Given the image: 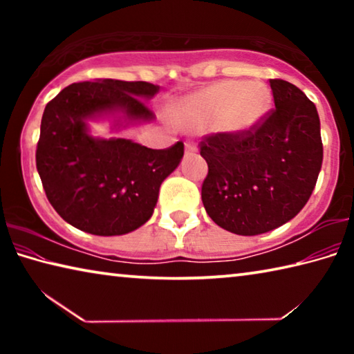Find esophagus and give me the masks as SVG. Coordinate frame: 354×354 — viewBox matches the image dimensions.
I'll return each instance as SVG.
<instances>
[{
    "label": "esophagus",
    "mask_w": 354,
    "mask_h": 354,
    "mask_svg": "<svg viewBox=\"0 0 354 354\" xmlns=\"http://www.w3.org/2000/svg\"><path fill=\"white\" fill-rule=\"evenodd\" d=\"M184 147H185V153H195L196 151V145H195L194 142H190V140L185 142Z\"/></svg>",
    "instance_id": "obj_1"
}]
</instances>
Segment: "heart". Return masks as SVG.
I'll use <instances>...</instances> for the list:
<instances>
[{"label":"heart","mask_w":354,"mask_h":354,"mask_svg":"<svg viewBox=\"0 0 354 354\" xmlns=\"http://www.w3.org/2000/svg\"><path fill=\"white\" fill-rule=\"evenodd\" d=\"M185 107L195 117L217 118L220 128L227 133H242L263 117L268 92L259 84L220 81L192 95Z\"/></svg>","instance_id":"1"}]
</instances>
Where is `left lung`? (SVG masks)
Here are the masks:
<instances>
[{
	"label": "left lung",
	"instance_id": "1",
	"mask_svg": "<svg viewBox=\"0 0 354 354\" xmlns=\"http://www.w3.org/2000/svg\"><path fill=\"white\" fill-rule=\"evenodd\" d=\"M274 109L242 133L205 137L201 200L209 217L239 236L263 234L301 211L322 169L315 104L297 86L270 80Z\"/></svg>",
	"mask_w": 354,
	"mask_h": 354
}]
</instances>
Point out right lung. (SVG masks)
<instances>
[{"mask_svg":"<svg viewBox=\"0 0 354 354\" xmlns=\"http://www.w3.org/2000/svg\"><path fill=\"white\" fill-rule=\"evenodd\" d=\"M159 86L145 81L75 82L46 104L35 164L48 201L77 230L95 236H122L147 223L159 187L184 156V143L151 149L129 139H98L87 120L104 115L124 122H151L142 100Z\"/></svg>","mask_w":354,"mask_h":354,"instance_id":"obj_1","label":"right lung"}]
</instances>
